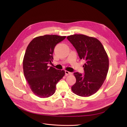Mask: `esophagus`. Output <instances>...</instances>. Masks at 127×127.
Returning <instances> with one entry per match:
<instances>
[{"mask_svg": "<svg viewBox=\"0 0 127 127\" xmlns=\"http://www.w3.org/2000/svg\"><path fill=\"white\" fill-rule=\"evenodd\" d=\"M65 76H67L68 75H71V74H72L71 72H69V71H67V70H65Z\"/></svg>", "mask_w": 127, "mask_h": 127, "instance_id": "1", "label": "esophagus"}]
</instances>
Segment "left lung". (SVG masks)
<instances>
[{
  "label": "left lung",
  "instance_id": "obj_1",
  "mask_svg": "<svg viewBox=\"0 0 127 127\" xmlns=\"http://www.w3.org/2000/svg\"><path fill=\"white\" fill-rule=\"evenodd\" d=\"M76 48L79 57L84 60V75L75 72L76 83L71 87L75 94L89 97L96 93L103 84L109 70V61L101 43L95 37L83 34L67 37Z\"/></svg>",
  "mask_w": 127,
  "mask_h": 127
}]
</instances>
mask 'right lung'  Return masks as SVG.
Listing matches in <instances>:
<instances>
[{
    "instance_id": "add662e5",
    "label": "right lung",
    "mask_w": 127,
    "mask_h": 127,
    "mask_svg": "<svg viewBox=\"0 0 127 127\" xmlns=\"http://www.w3.org/2000/svg\"><path fill=\"white\" fill-rule=\"evenodd\" d=\"M66 36L45 35L33 38L26 49L23 59V71L32 92L39 98H47L56 92V84L65 75V71L48 66L53 60L57 44Z\"/></svg>"
}]
</instances>
